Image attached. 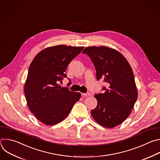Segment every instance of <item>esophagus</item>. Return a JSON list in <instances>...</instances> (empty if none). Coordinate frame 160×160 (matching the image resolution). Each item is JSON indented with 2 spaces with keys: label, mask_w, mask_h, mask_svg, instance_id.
I'll list each match as a JSON object with an SVG mask.
<instances>
[{
  "label": "esophagus",
  "mask_w": 160,
  "mask_h": 160,
  "mask_svg": "<svg viewBox=\"0 0 160 160\" xmlns=\"http://www.w3.org/2000/svg\"><path fill=\"white\" fill-rule=\"evenodd\" d=\"M82 95L83 96V97H88V96H89V95H91V92H86V93H82Z\"/></svg>",
  "instance_id": "34e87169"
}]
</instances>
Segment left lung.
Masks as SVG:
<instances>
[{"label":"left lung","mask_w":160,"mask_h":160,"mask_svg":"<svg viewBox=\"0 0 160 160\" xmlns=\"http://www.w3.org/2000/svg\"><path fill=\"white\" fill-rule=\"evenodd\" d=\"M82 53L91 59L97 79L107 84L103 93L95 94L98 105L91 111L100 125L113 128L128 117L138 98V90L132 68L117 50L107 47H89Z\"/></svg>","instance_id":"obj_1"}]
</instances>
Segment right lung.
Segmentation results:
<instances>
[{
  "instance_id": "1",
  "label": "right lung",
  "mask_w": 160,
  "mask_h": 160,
  "mask_svg": "<svg viewBox=\"0 0 160 160\" xmlns=\"http://www.w3.org/2000/svg\"><path fill=\"white\" fill-rule=\"evenodd\" d=\"M84 47L63 45L40 52L31 63L24 85V94L30 111L44 124L53 125L69 114L81 93L61 87L66 69Z\"/></svg>"
}]
</instances>
